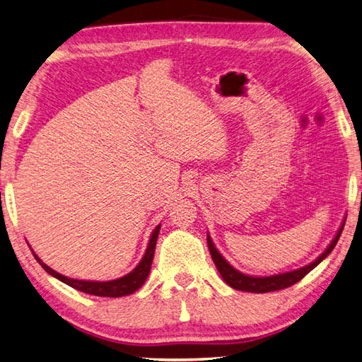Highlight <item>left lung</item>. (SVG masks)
<instances>
[{
    "mask_svg": "<svg viewBox=\"0 0 362 362\" xmlns=\"http://www.w3.org/2000/svg\"><path fill=\"white\" fill-rule=\"evenodd\" d=\"M345 221L342 222V227L339 228L336 238H334L332 243L329 244V247L326 249L322 255H320L315 262L304 266V268H299L290 272H284V274H276V276H268V277H254V276H245L243 272L236 271L233 266H231L225 258L219 254V250L214 247L213 241L208 235V247H209V254L213 257V262L216 264L217 271L221 272V276L225 282H227L231 288L240 290V291H249V293H269V291H276V290H284L288 288L291 285H295L296 282L301 281L304 276H308L309 272L315 268L318 263H322L326 257H328L332 249L336 247V244L339 241L340 235H342Z\"/></svg>",
    "mask_w": 362,
    "mask_h": 362,
    "instance_id": "8db88e82",
    "label": "left lung"
}]
</instances>
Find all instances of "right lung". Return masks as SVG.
<instances>
[{
	"label": "right lung",
	"instance_id": "add662e5",
	"mask_svg": "<svg viewBox=\"0 0 362 362\" xmlns=\"http://www.w3.org/2000/svg\"><path fill=\"white\" fill-rule=\"evenodd\" d=\"M159 230H160V225L154 228L153 235H151V240H149V244L146 247L145 255H143L141 262L139 263L137 268H135L132 272H129L127 276L124 277H119L117 281H108V282H90V281H77V279H71V277H66L63 274H59V272L53 271L52 268H49L45 263L40 262V258L34 254L36 257V260L40 263V266L49 272L50 276L57 277L58 281L64 282L66 285H69V287L78 290V291H83L88 293V295H94V296H105V298H119V296H126V295H131V293L137 291L143 284H145L146 277L149 274V269H151V263H153V258H154V250H156V241H158V236H159Z\"/></svg>",
	"mask_w": 362,
	"mask_h": 362
}]
</instances>
